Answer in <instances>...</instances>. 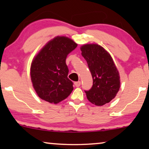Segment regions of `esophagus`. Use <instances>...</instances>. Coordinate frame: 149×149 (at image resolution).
Returning <instances> with one entry per match:
<instances>
[{"label":"esophagus","mask_w":149,"mask_h":149,"mask_svg":"<svg viewBox=\"0 0 149 149\" xmlns=\"http://www.w3.org/2000/svg\"><path fill=\"white\" fill-rule=\"evenodd\" d=\"M74 85L75 87H79L81 85V81H75L74 82Z\"/></svg>","instance_id":"1"}]
</instances>
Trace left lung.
<instances>
[{
	"label": "left lung",
	"instance_id": "8db88e82",
	"mask_svg": "<svg viewBox=\"0 0 149 149\" xmlns=\"http://www.w3.org/2000/svg\"><path fill=\"white\" fill-rule=\"evenodd\" d=\"M81 54L87 62L93 77V86L85 91L93 104L102 106L114 99L120 89V75L110 54L97 44L81 47Z\"/></svg>",
	"mask_w": 149,
	"mask_h": 149
}]
</instances>
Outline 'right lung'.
<instances>
[{
	"label": "right lung",
	"instance_id": "obj_1",
	"mask_svg": "<svg viewBox=\"0 0 149 149\" xmlns=\"http://www.w3.org/2000/svg\"><path fill=\"white\" fill-rule=\"evenodd\" d=\"M77 45L66 37L58 36L48 42L33 60L30 74L34 89L41 99L57 104L74 89L68 77L65 59Z\"/></svg>",
	"mask_w": 149,
	"mask_h": 149
}]
</instances>
